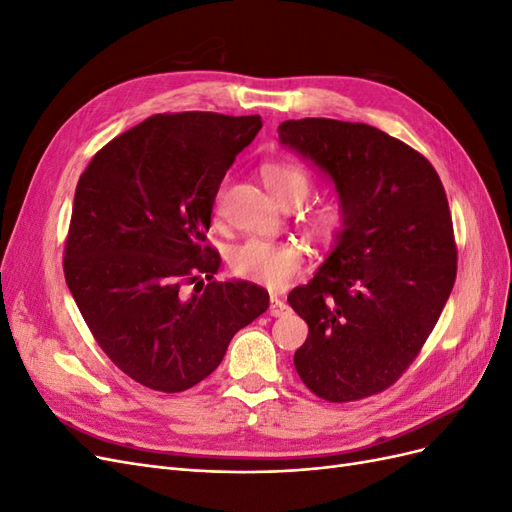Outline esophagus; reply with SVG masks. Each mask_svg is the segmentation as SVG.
Returning a JSON list of instances; mask_svg holds the SVG:
<instances>
[{
    "instance_id": "obj_1",
    "label": "esophagus",
    "mask_w": 512,
    "mask_h": 512,
    "mask_svg": "<svg viewBox=\"0 0 512 512\" xmlns=\"http://www.w3.org/2000/svg\"><path fill=\"white\" fill-rule=\"evenodd\" d=\"M286 312H288V305L282 299L271 297V301H269V314L277 318V316H284Z\"/></svg>"
}]
</instances>
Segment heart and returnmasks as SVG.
I'll return each mask as SVG.
<instances>
[{
    "label": "heart",
    "instance_id": "1",
    "mask_svg": "<svg viewBox=\"0 0 512 512\" xmlns=\"http://www.w3.org/2000/svg\"><path fill=\"white\" fill-rule=\"evenodd\" d=\"M262 181L284 207H299L312 192V175L292 160H271L260 168ZM350 222L348 200L342 194H329L303 213L307 235L320 245H333L342 239ZM228 265L245 282L280 290L290 284L305 267V252L297 243H275L247 239L228 252Z\"/></svg>",
    "mask_w": 512,
    "mask_h": 512
}]
</instances>
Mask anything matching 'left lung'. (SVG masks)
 <instances>
[{"instance_id":"obj_1","label":"left lung","mask_w":512,"mask_h":512,"mask_svg":"<svg viewBox=\"0 0 512 512\" xmlns=\"http://www.w3.org/2000/svg\"><path fill=\"white\" fill-rule=\"evenodd\" d=\"M277 132L327 170L350 207L333 254L288 294L309 327L294 367L331 404L378 395L406 374L455 284L444 185L423 153L367 123L305 117Z\"/></svg>"}]
</instances>
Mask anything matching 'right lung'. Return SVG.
I'll return each instance as SVG.
<instances>
[{
  "label": "right lung",
  "instance_id": "right-lung-1",
  "mask_svg": "<svg viewBox=\"0 0 512 512\" xmlns=\"http://www.w3.org/2000/svg\"><path fill=\"white\" fill-rule=\"evenodd\" d=\"M260 128L258 115H153L106 143L76 185L66 284L104 354L151 391L192 389L267 312L265 288L213 280L220 252L207 241L226 170Z\"/></svg>",
  "mask_w": 512,
  "mask_h": 512
}]
</instances>
